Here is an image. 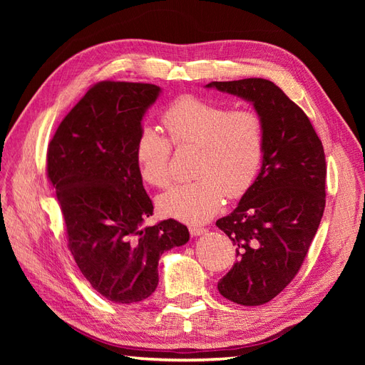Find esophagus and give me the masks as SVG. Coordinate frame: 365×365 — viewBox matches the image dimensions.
Instances as JSON below:
<instances>
[{
	"label": "esophagus",
	"instance_id": "esophagus-1",
	"mask_svg": "<svg viewBox=\"0 0 365 365\" xmlns=\"http://www.w3.org/2000/svg\"><path fill=\"white\" fill-rule=\"evenodd\" d=\"M189 231H190V235L192 236H201V235H204L205 233V228L204 227H197V225H192V227H189Z\"/></svg>",
	"mask_w": 365,
	"mask_h": 365
}]
</instances>
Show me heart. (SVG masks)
I'll use <instances>...</instances> for the list:
<instances>
[{"label":"heart","instance_id":"heart-1","mask_svg":"<svg viewBox=\"0 0 365 365\" xmlns=\"http://www.w3.org/2000/svg\"><path fill=\"white\" fill-rule=\"evenodd\" d=\"M163 125L176 148L193 146L192 182L158 196V210L182 222L201 224L222 204L224 195L239 197L252 185L264 150V126L252 109H231L195 96H182L163 113ZM170 142L157 129L141 128L135 143L140 178L153 187L170 182Z\"/></svg>","mask_w":365,"mask_h":365}]
</instances>
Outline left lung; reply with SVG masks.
Returning <instances> with one entry per match:
<instances>
[{"label": "left lung", "mask_w": 365, "mask_h": 365, "mask_svg": "<svg viewBox=\"0 0 365 365\" xmlns=\"http://www.w3.org/2000/svg\"><path fill=\"white\" fill-rule=\"evenodd\" d=\"M207 88L250 102L262 117L264 150L257 178L216 225L236 245L237 260L217 283L242 306L277 297L300 269L326 205V158L311 120L280 88L260 77Z\"/></svg>", "instance_id": "1"}]
</instances>
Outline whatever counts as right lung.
I'll use <instances>...</instances> for the list:
<instances>
[{
	"instance_id": "1",
	"label": "right lung",
	"mask_w": 365,
	"mask_h": 365,
	"mask_svg": "<svg viewBox=\"0 0 365 365\" xmlns=\"http://www.w3.org/2000/svg\"><path fill=\"white\" fill-rule=\"evenodd\" d=\"M161 88L101 82L62 120L47 152L68 248L83 277L106 300H145L158 286L164 251L189 242L175 219L143 227L153 205L137 169L141 121Z\"/></svg>"
}]
</instances>
